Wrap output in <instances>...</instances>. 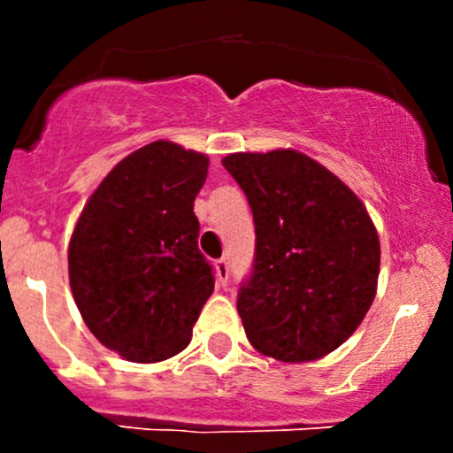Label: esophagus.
Listing matches in <instances>:
<instances>
[{
    "mask_svg": "<svg viewBox=\"0 0 453 453\" xmlns=\"http://www.w3.org/2000/svg\"><path fill=\"white\" fill-rule=\"evenodd\" d=\"M214 272H217V282H219V285L226 287L227 285V278H230V265H227V260L226 258L217 260V263H214Z\"/></svg>",
    "mask_w": 453,
    "mask_h": 453,
    "instance_id": "34e87169",
    "label": "esophagus"
}]
</instances>
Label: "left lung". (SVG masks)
Listing matches in <instances>:
<instances>
[{
    "mask_svg": "<svg viewBox=\"0 0 453 453\" xmlns=\"http://www.w3.org/2000/svg\"><path fill=\"white\" fill-rule=\"evenodd\" d=\"M256 230L236 309L258 353L313 362L344 344L377 294L379 236L357 195L298 150L232 153Z\"/></svg>",
    "mask_w": 453,
    "mask_h": 453,
    "instance_id": "obj_1",
    "label": "left lung"
}]
</instances>
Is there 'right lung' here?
Returning a JSON list of instances; mask_svg holds the SVG:
<instances>
[{"mask_svg":"<svg viewBox=\"0 0 453 453\" xmlns=\"http://www.w3.org/2000/svg\"><path fill=\"white\" fill-rule=\"evenodd\" d=\"M205 177V155L150 142L113 166L76 223L67 250L76 307L100 344L129 362L181 353L212 294L193 212Z\"/></svg>","mask_w":453,"mask_h":453,"instance_id":"1","label":"right lung"}]
</instances>
